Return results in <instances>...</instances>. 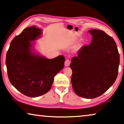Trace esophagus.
<instances>
[{"mask_svg":"<svg viewBox=\"0 0 124 124\" xmlns=\"http://www.w3.org/2000/svg\"><path fill=\"white\" fill-rule=\"evenodd\" d=\"M70 64V62L69 60H66L65 61V63H64V65L65 66H69Z\"/></svg>","mask_w":124,"mask_h":124,"instance_id":"esophagus-1","label":"esophagus"}]
</instances>
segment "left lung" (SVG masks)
Masks as SVG:
<instances>
[{
	"label": "left lung",
	"mask_w": 124,
	"mask_h": 124,
	"mask_svg": "<svg viewBox=\"0 0 124 124\" xmlns=\"http://www.w3.org/2000/svg\"><path fill=\"white\" fill-rule=\"evenodd\" d=\"M91 44L84 46L70 64L75 93L86 99L101 95L114 83L118 74L120 56L116 44L104 31L93 29Z\"/></svg>",
	"instance_id": "8db88e82"
}]
</instances>
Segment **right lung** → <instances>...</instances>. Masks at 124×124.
<instances>
[{"instance_id": "obj_1", "label": "right lung", "mask_w": 124, "mask_h": 124, "mask_svg": "<svg viewBox=\"0 0 124 124\" xmlns=\"http://www.w3.org/2000/svg\"><path fill=\"white\" fill-rule=\"evenodd\" d=\"M33 26L25 29L11 41L6 56L8 76L11 84L23 95L37 97L50 90L54 76L64 67L61 55L47 59L31 52V41L41 35Z\"/></svg>"}]
</instances>
